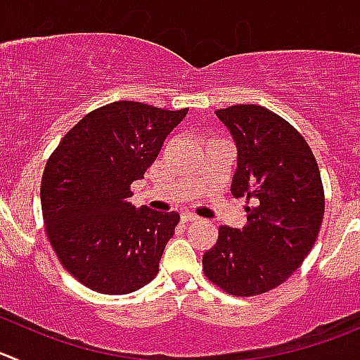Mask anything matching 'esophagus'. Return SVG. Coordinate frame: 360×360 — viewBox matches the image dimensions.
Wrapping results in <instances>:
<instances>
[{
  "instance_id": "1",
  "label": "esophagus",
  "mask_w": 360,
  "mask_h": 360,
  "mask_svg": "<svg viewBox=\"0 0 360 360\" xmlns=\"http://www.w3.org/2000/svg\"><path fill=\"white\" fill-rule=\"evenodd\" d=\"M197 220H199V217H195V214H191V213L181 214V221H183V224H190V221H197Z\"/></svg>"
}]
</instances>
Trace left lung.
<instances>
[{
    "label": "left lung",
    "instance_id": "left-lung-1",
    "mask_svg": "<svg viewBox=\"0 0 360 360\" xmlns=\"http://www.w3.org/2000/svg\"><path fill=\"white\" fill-rule=\"evenodd\" d=\"M238 149L231 183L247 207V226L220 227L202 256L204 274L236 297L266 293L302 264L320 233L325 199L320 169L300 133L256 104L218 110Z\"/></svg>",
    "mask_w": 360,
    "mask_h": 360
}]
</instances>
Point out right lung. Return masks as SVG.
Instances as JSON below:
<instances>
[{"label": "right lung", "instance_id": "right-lung-1", "mask_svg": "<svg viewBox=\"0 0 360 360\" xmlns=\"http://www.w3.org/2000/svg\"><path fill=\"white\" fill-rule=\"evenodd\" d=\"M186 113L110 103L83 117L48 160L40 186L46 233L83 286L127 295L156 277L179 213L134 207L129 186L143 179Z\"/></svg>", "mask_w": 360, "mask_h": 360}]
</instances>
